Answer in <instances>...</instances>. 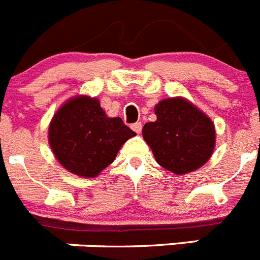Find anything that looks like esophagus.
Returning <instances> with one entry per match:
<instances>
[{
  "instance_id": "obj_1",
  "label": "esophagus",
  "mask_w": 260,
  "mask_h": 260,
  "mask_svg": "<svg viewBox=\"0 0 260 260\" xmlns=\"http://www.w3.org/2000/svg\"><path fill=\"white\" fill-rule=\"evenodd\" d=\"M142 127H143L142 122H135V123H133V125H132V128L134 130L135 133H137V134H141Z\"/></svg>"
}]
</instances>
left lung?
Wrapping results in <instances>:
<instances>
[{"mask_svg": "<svg viewBox=\"0 0 260 260\" xmlns=\"http://www.w3.org/2000/svg\"><path fill=\"white\" fill-rule=\"evenodd\" d=\"M155 122L142 134L158 165L174 174H187L212 156L216 132L212 119L185 98L164 99L155 105Z\"/></svg>", "mask_w": 260, "mask_h": 260, "instance_id": "obj_1", "label": "left lung"}]
</instances>
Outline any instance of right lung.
<instances>
[{"instance_id":"1","label":"right lung","mask_w":260,"mask_h":260,"mask_svg":"<svg viewBox=\"0 0 260 260\" xmlns=\"http://www.w3.org/2000/svg\"><path fill=\"white\" fill-rule=\"evenodd\" d=\"M135 133L119 117H108L96 98L78 95L58 108L48 128L57 161L83 178L99 176Z\"/></svg>"}]
</instances>
